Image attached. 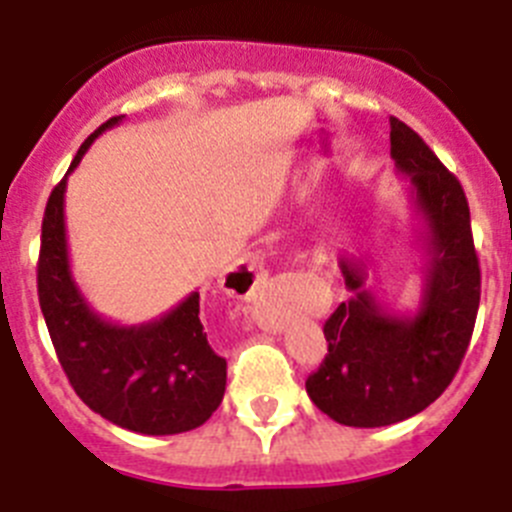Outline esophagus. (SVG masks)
Returning a JSON list of instances; mask_svg holds the SVG:
<instances>
[{"mask_svg":"<svg viewBox=\"0 0 512 512\" xmlns=\"http://www.w3.org/2000/svg\"><path fill=\"white\" fill-rule=\"evenodd\" d=\"M230 279H233V282H230L228 287L233 289H228V292H233V295L238 292V297H243V300H253L256 292H259L261 282H264V271L248 261V264H243L241 269H235L233 274H230ZM220 282H225V277L220 279Z\"/></svg>","mask_w":512,"mask_h":512,"instance_id":"1","label":"esophagus"}]
</instances>
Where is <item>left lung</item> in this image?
Returning a JSON list of instances; mask_svg holds the SVG:
<instances>
[{
	"mask_svg": "<svg viewBox=\"0 0 512 512\" xmlns=\"http://www.w3.org/2000/svg\"><path fill=\"white\" fill-rule=\"evenodd\" d=\"M390 153L418 217L423 295L410 315L366 289L364 261L341 259L351 300L325 320L328 354L307 377L310 400L354 428L400 423L443 395L467 354L479 310V259L467 194L425 140L390 117Z\"/></svg>",
	"mask_w": 512,
	"mask_h": 512,
	"instance_id": "left-lung-1",
	"label": "left lung"
}]
</instances>
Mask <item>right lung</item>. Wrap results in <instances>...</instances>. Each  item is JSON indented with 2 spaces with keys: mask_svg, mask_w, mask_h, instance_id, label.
Wrapping results in <instances>:
<instances>
[{
  "mask_svg": "<svg viewBox=\"0 0 512 512\" xmlns=\"http://www.w3.org/2000/svg\"><path fill=\"white\" fill-rule=\"evenodd\" d=\"M94 130L48 197L38 259V297L53 348L84 405L104 420L146 436H174L205 423L223 402L228 364L207 343L200 292L143 325H117L89 307L76 287L66 246L63 194L94 138Z\"/></svg>",
  "mask_w": 512,
  "mask_h": 512,
  "instance_id": "add662e5",
  "label": "right lung"
}]
</instances>
